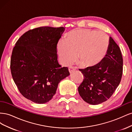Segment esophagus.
Wrapping results in <instances>:
<instances>
[{"label": "esophagus", "mask_w": 132, "mask_h": 132, "mask_svg": "<svg viewBox=\"0 0 132 132\" xmlns=\"http://www.w3.org/2000/svg\"><path fill=\"white\" fill-rule=\"evenodd\" d=\"M74 70H75V68L74 67H69V71L70 73L72 72V71H73Z\"/></svg>", "instance_id": "esophagus-1"}]
</instances>
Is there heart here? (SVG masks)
<instances>
[{"mask_svg":"<svg viewBox=\"0 0 132 132\" xmlns=\"http://www.w3.org/2000/svg\"><path fill=\"white\" fill-rule=\"evenodd\" d=\"M109 38L101 31L90 29L71 30L58 43V52L61 62L67 64L75 58L84 66L97 64L104 57L109 47Z\"/></svg>","mask_w":132,"mask_h":132,"instance_id":"1","label":"heart"}]
</instances>
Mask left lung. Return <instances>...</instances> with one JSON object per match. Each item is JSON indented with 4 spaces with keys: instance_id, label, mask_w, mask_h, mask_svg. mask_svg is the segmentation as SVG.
<instances>
[{
    "instance_id": "8db88e82",
    "label": "left lung",
    "mask_w": 132,
    "mask_h": 132,
    "mask_svg": "<svg viewBox=\"0 0 132 132\" xmlns=\"http://www.w3.org/2000/svg\"><path fill=\"white\" fill-rule=\"evenodd\" d=\"M84 80L78 87L84 101L98 105L109 99L121 82L123 73V58L120 48L110 37L107 54L100 62L84 69Z\"/></svg>"
}]
</instances>
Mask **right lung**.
Instances as JSON below:
<instances>
[{
  "instance_id": "1",
  "label": "right lung",
  "mask_w": 132,
  "mask_h": 132,
  "mask_svg": "<svg viewBox=\"0 0 132 132\" xmlns=\"http://www.w3.org/2000/svg\"><path fill=\"white\" fill-rule=\"evenodd\" d=\"M64 30L48 26L30 30L20 37L12 52L13 79L23 96L35 103L51 100L59 82L70 75L57 60V43Z\"/></svg>"
}]
</instances>
